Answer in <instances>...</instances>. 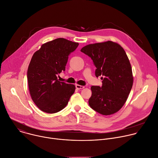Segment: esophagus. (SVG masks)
<instances>
[{
  "instance_id": "34e87169",
  "label": "esophagus",
  "mask_w": 158,
  "mask_h": 158,
  "mask_svg": "<svg viewBox=\"0 0 158 158\" xmlns=\"http://www.w3.org/2000/svg\"><path fill=\"white\" fill-rule=\"evenodd\" d=\"M85 86H81V85H76V88L77 89H83L84 88Z\"/></svg>"
}]
</instances>
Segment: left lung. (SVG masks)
I'll return each mask as SVG.
<instances>
[{
	"mask_svg": "<svg viewBox=\"0 0 158 158\" xmlns=\"http://www.w3.org/2000/svg\"><path fill=\"white\" fill-rule=\"evenodd\" d=\"M81 52L88 55L97 69V77L102 76V86H92L89 106L103 115L118 112L127 102L133 84L132 68L123 47L116 42L89 44Z\"/></svg>",
	"mask_w": 158,
	"mask_h": 158,
	"instance_id": "obj_1",
	"label": "left lung"
}]
</instances>
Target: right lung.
I'll return each instance as SVG.
<instances>
[{
    "instance_id": "add662e5",
    "label": "right lung",
    "mask_w": 158,
    "mask_h": 158,
    "mask_svg": "<svg viewBox=\"0 0 158 158\" xmlns=\"http://www.w3.org/2000/svg\"><path fill=\"white\" fill-rule=\"evenodd\" d=\"M78 43L58 38L44 44L31 59L27 70L30 97L42 111L55 113L64 109L75 86L60 81L57 75L65 70L70 53Z\"/></svg>"
}]
</instances>
